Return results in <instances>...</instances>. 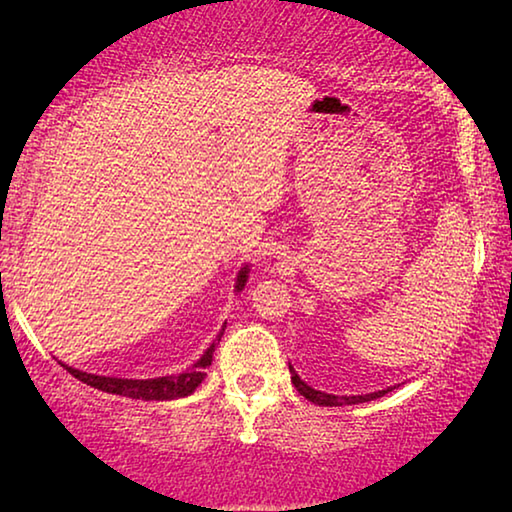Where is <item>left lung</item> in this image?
I'll use <instances>...</instances> for the list:
<instances>
[{
    "instance_id": "1",
    "label": "left lung",
    "mask_w": 512,
    "mask_h": 512,
    "mask_svg": "<svg viewBox=\"0 0 512 512\" xmlns=\"http://www.w3.org/2000/svg\"><path fill=\"white\" fill-rule=\"evenodd\" d=\"M289 370H291V381H293V386L298 388V393L318 406H345V404L370 402V400H377V397H381V395H386L388 391H393V388H386V391H377V393H368V395H329V393L316 391V388L307 386L305 381L298 377V372L293 370V366H289Z\"/></svg>"
}]
</instances>
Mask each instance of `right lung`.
Segmentation results:
<instances>
[{
	"mask_svg": "<svg viewBox=\"0 0 512 512\" xmlns=\"http://www.w3.org/2000/svg\"><path fill=\"white\" fill-rule=\"evenodd\" d=\"M248 280V266H244L237 275V291H241L246 287ZM225 329V325H223ZM216 336V341H221L223 336ZM214 345L212 343L207 352L198 359L192 368L180 372V375H171V377H155V379H119V377H99V375H90V372L76 370L72 366L63 368L74 375L76 379H81L83 384H88L92 388H99L103 393H112V395H121V397H131V400H144V402H160V400H178V397H187L192 395L198 384L205 379V368L212 366V354H214Z\"/></svg>",
	"mask_w": 512,
	"mask_h": 512,
	"instance_id": "add662e5",
	"label": "right lung"
}]
</instances>
